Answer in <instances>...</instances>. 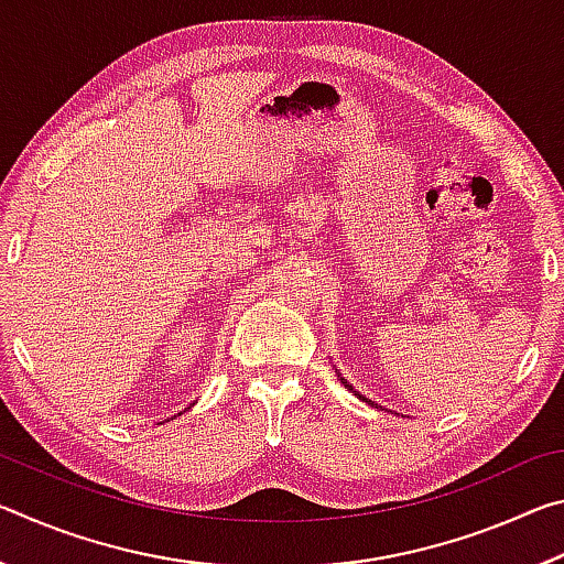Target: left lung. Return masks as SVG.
<instances>
[{"mask_svg":"<svg viewBox=\"0 0 564 564\" xmlns=\"http://www.w3.org/2000/svg\"><path fill=\"white\" fill-rule=\"evenodd\" d=\"M340 383H343V386H346L348 390H352V386H348V380H346V378H340ZM352 393H356V390H352ZM356 395H358V393H356ZM362 400H366V398H362ZM366 403H370V400H366Z\"/></svg>","mask_w":564,"mask_h":564,"instance_id":"obj_1","label":"left lung"}]
</instances>
